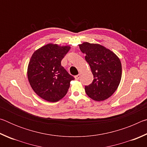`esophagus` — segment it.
<instances>
[{
    "instance_id": "34e87169",
    "label": "esophagus",
    "mask_w": 147,
    "mask_h": 147,
    "mask_svg": "<svg viewBox=\"0 0 147 147\" xmlns=\"http://www.w3.org/2000/svg\"><path fill=\"white\" fill-rule=\"evenodd\" d=\"M80 76H81L80 74H78V75H76V76H74V78H75V80H79V78H80Z\"/></svg>"
}]
</instances>
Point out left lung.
Here are the masks:
<instances>
[{
	"label": "left lung",
	"instance_id": "1",
	"mask_svg": "<svg viewBox=\"0 0 147 147\" xmlns=\"http://www.w3.org/2000/svg\"><path fill=\"white\" fill-rule=\"evenodd\" d=\"M86 54L85 59L90 66L93 80L85 86L86 94L95 101H102L112 95L120 84L121 63L118 56L99 44L84 42L79 45Z\"/></svg>",
	"mask_w": 147,
	"mask_h": 147
}]
</instances>
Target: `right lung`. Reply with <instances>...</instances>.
<instances>
[{
  "instance_id": "1",
  "label": "right lung",
  "mask_w": 147,
  "mask_h": 147,
  "mask_svg": "<svg viewBox=\"0 0 147 147\" xmlns=\"http://www.w3.org/2000/svg\"><path fill=\"white\" fill-rule=\"evenodd\" d=\"M70 49L69 46L49 43L32 54L27 76L32 89L44 100L55 102L67 93L74 78L61 66V61Z\"/></svg>"
}]
</instances>
